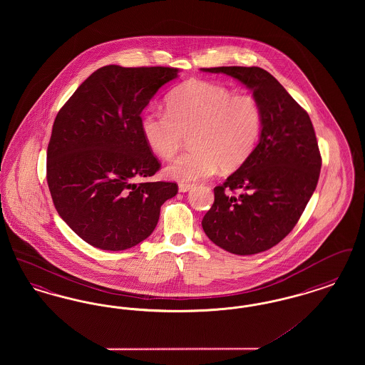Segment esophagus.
<instances>
[{"label":"esophagus","mask_w":365,"mask_h":365,"mask_svg":"<svg viewBox=\"0 0 365 365\" xmlns=\"http://www.w3.org/2000/svg\"><path fill=\"white\" fill-rule=\"evenodd\" d=\"M191 189H192V185H189V183H180L179 185V191L180 192H187Z\"/></svg>","instance_id":"obj_1"}]
</instances>
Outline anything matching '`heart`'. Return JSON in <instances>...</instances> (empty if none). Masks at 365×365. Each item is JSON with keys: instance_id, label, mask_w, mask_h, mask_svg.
Returning <instances> with one entry per match:
<instances>
[{"instance_id": "1", "label": "heart", "mask_w": 365, "mask_h": 365, "mask_svg": "<svg viewBox=\"0 0 365 365\" xmlns=\"http://www.w3.org/2000/svg\"><path fill=\"white\" fill-rule=\"evenodd\" d=\"M262 115L250 94H234L228 87L189 81L167 97V112L148 110L140 131L150 150L161 158L174 157L190 135L192 149L165 167L179 182H194L234 171L253 153L261 134Z\"/></svg>"}]
</instances>
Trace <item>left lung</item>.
<instances>
[{
  "instance_id": "obj_1",
  "label": "left lung",
  "mask_w": 365,
  "mask_h": 365,
  "mask_svg": "<svg viewBox=\"0 0 365 365\" xmlns=\"http://www.w3.org/2000/svg\"><path fill=\"white\" fill-rule=\"evenodd\" d=\"M253 91L262 124L259 145L242 165L216 186L202 219L209 240L249 256L278 245L301 217L317 186L322 157L312 122L286 88L259 67H215ZM242 192L235 195V191Z\"/></svg>"
}]
</instances>
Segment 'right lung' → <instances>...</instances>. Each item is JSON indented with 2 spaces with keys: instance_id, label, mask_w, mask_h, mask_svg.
Returning a JSON list of instances; mask_svg holds the SVG:
<instances>
[{
  "instance_id": "right-lung-1",
  "label": "right lung",
  "mask_w": 365,
  "mask_h": 365,
  "mask_svg": "<svg viewBox=\"0 0 365 365\" xmlns=\"http://www.w3.org/2000/svg\"><path fill=\"white\" fill-rule=\"evenodd\" d=\"M178 68L106 66L58 110L48 145L46 179L61 219L83 241L124 250L156 228L173 182H138L160 161L140 131V113Z\"/></svg>"
}]
</instances>
